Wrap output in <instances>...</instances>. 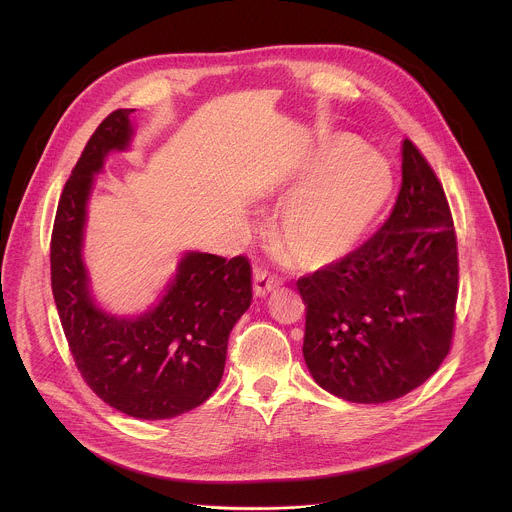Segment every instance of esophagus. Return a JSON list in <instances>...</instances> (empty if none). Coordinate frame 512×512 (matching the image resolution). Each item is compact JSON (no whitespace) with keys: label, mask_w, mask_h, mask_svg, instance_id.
Segmentation results:
<instances>
[{"label":"esophagus","mask_w":512,"mask_h":512,"mask_svg":"<svg viewBox=\"0 0 512 512\" xmlns=\"http://www.w3.org/2000/svg\"><path fill=\"white\" fill-rule=\"evenodd\" d=\"M280 288V280L272 276L268 270H258L254 276V292L256 295H266V293L276 292Z\"/></svg>","instance_id":"obj_1"}]
</instances>
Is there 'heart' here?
I'll return each instance as SVG.
<instances>
[{"label":"heart","instance_id":"1","mask_svg":"<svg viewBox=\"0 0 512 512\" xmlns=\"http://www.w3.org/2000/svg\"><path fill=\"white\" fill-rule=\"evenodd\" d=\"M280 232L293 262L323 268L349 256L392 191L388 163L347 134L331 136L301 173Z\"/></svg>","mask_w":512,"mask_h":512}]
</instances>
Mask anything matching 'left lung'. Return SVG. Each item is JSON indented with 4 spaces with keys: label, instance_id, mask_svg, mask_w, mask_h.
Returning <instances> with one entry per match:
<instances>
[{
    "label": "left lung",
    "instance_id": "obj_1",
    "mask_svg": "<svg viewBox=\"0 0 512 512\" xmlns=\"http://www.w3.org/2000/svg\"><path fill=\"white\" fill-rule=\"evenodd\" d=\"M457 282L447 197L406 138L390 217L349 256L297 280L305 303L303 357L315 382L359 404L390 402L418 388L451 349Z\"/></svg>",
    "mask_w": 512,
    "mask_h": 512
}]
</instances>
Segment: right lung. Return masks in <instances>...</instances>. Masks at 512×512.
Listing matches in <instances>:
<instances>
[{"instance_id": "1", "label": "right lung", "mask_w": 512, "mask_h": 512, "mask_svg": "<svg viewBox=\"0 0 512 512\" xmlns=\"http://www.w3.org/2000/svg\"><path fill=\"white\" fill-rule=\"evenodd\" d=\"M132 112L120 108L102 120L65 183L51 236V288L90 390L132 418L165 420L217 390L230 331L252 301V270L246 256L189 252L144 315L118 319L94 303L80 256L86 201L108 151L130 144Z\"/></svg>"}]
</instances>
